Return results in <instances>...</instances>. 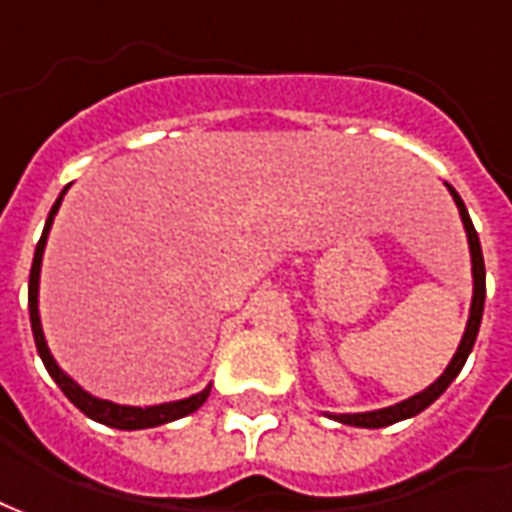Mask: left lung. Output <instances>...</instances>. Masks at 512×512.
Returning a JSON list of instances; mask_svg holds the SVG:
<instances>
[{
	"mask_svg": "<svg viewBox=\"0 0 512 512\" xmlns=\"http://www.w3.org/2000/svg\"><path fill=\"white\" fill-rule=\"evenodd\" d=\"M450 192V198L458 206V214H461V222H464V230H467V244H469V257H472V306H469V320L467 328H464V336H461V342H458L456 355L450 358L448 369L439 374L437 380L431 382L426 391L415 393L410 399L399 401V404H393V407H382V410H372V412H344V415H331L333 420H339L344 426H358V429H385V426H391V423H399V420L415 418L418 412H423L429 404L442 396V393L448 391V385L458 377V372L464 369V363H467L469 352L475 347V339H478L480 331V320H483V304H486V263H483V249H480V238L478 230L472 225V219H469V211L464 206V200L458 198V192L450 184H445Z\"/></svg>",
	"mask_w": 512,
	"mask_h": 512,
	"instance_id": "8db88e82",
	"label": "left lung"
}]
</instances>
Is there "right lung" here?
Wrapping results in <instances>:
<instances>
[{"label": "right lung", "mask_w": 512, "mask_h": 512, "mask_svg": "<svg viewBox=\"0 0 512 512\" xmlns=\"http://www.w3.org/2000/svg\"><path fill=\"white\" fill-rule=\"evenodd\" d=\"M70 189V184L62 189V195L56 198L54 208H51V214L45 219L43 227V236L37 241V249H34V260H32V274H29V320H32V333H34V344H37V352H40V358H43L45 369L48 374L54 377V382L62 388V393L67 399L73 401L75 407L86 415V418L97 420V423H105V426H111V429H121V431H138V429H154V426H162V423H170V420H179L189 412H195L203 407V401L208 399V393H211V385H206L203 391L195 393V396H189V399H179V401H165V404H151V407H130V404H116V401L108 399H97L89 391H83L81 385L70 377V374L64 372L62 366L56 363V358L48 350V342H45V333H43V323H40V268H43V252L45 244H48V233H51V225H54V217L59 206H62L64 192Z\"/></svg>", "instance_id": "right-lung-1"}]
</instances>
